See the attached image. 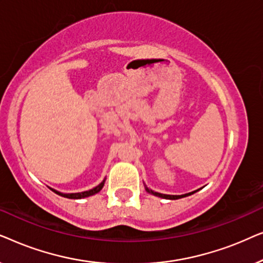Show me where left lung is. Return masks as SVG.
<instances>
[{
  "instance_id": "left-lung-1",
  "label": "left lung",
  "mask_w": 263,
  "mask_h": 263,
  "mask_svg": "<svg viewBox=\"0 0 263 263\" xmlns=\"http://www.w3.org/2000/svg\"><path fill=\"white\" fill-rule=\"evenodd\" d=\"M147 192L154 194V195H156V196L163 197V199H168V200H177V199H181V197H184V196H188V195H192V194H194V192H193V193L185 194V195H165V194H160V193H154V192H152V190H149V189H147Z\"/></svg>"
}]
</instances>
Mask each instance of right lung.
Listing matches in <instances>:
<instances>
[{
    "instance_id": "obj_1",
    "label": "right lung",
    "mask_w": 263,
    "mask_h": 263,
    "mask_svg": "<svg viewBox=\"0 0 263 263\" xmlns=\"http://www.w3.org/2000/svg\"><path fill=\"white\" fill-rule=\"evenodd\" d=\"M103 185H104V182L100 183L99 185H97L96 188H93V189H91V190H88V192H84V193H75V194H62V193L56 192V190H53V189H51V190H52L53 193L59 194V195H61V196H63V197H68V199H82V197H87V196L95 195V194L99 193L100 190H102Z\"/></svg>"
}]
</instances>
